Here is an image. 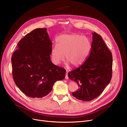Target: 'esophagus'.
<instances>
[{
  "instance_id": "obj_1",
  "label": "esophagus",
  "mask_w": 127,
  "mask_h": 127,
  "mask_svg": "<svg viewBox=\"0 0 127 127\" xmlns=\"http://www.w3.org/2000/svg\"><path fill=\"white\" fill-rule=\"evenodd\" d=\"M65 79H68V71H67V70H66V71Z\"/></svg>"
}]
</instances>
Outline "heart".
Here are the masks:
<instances>
[{"instance_id": "b5f03b06", "label": "heart", "mask_w": 127, "mask_h": 127, "mask_svg": "<svg viewBox=\"0 0 127 127\" xmlns=\"http://www.w3.org/2000/svg\"><path fill=\"white\" fill-rule=\"evenodd\" d=\"M92 48L90 40L78 34H63L56 39V46L51 51L53 62L59 64L64 60L72 66L77 67L87 59Z\"/></svg>"}]
</instances>
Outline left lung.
Returning <instances> with one entry per match:
<instances>
[{
    "mask_svg": "<svg viewBox=\"0 0 127 127\" xmlns=\"http://www.w3.org/2000/svg\"><path fill=\"white\" fill-rule=\"evenodd\" d=\"M90 54L80 66L68 73L78 90L72 96L83 101H90L100 95L110 83L112 74V55L102 37L93 33Z\"/></svg>",
    "mask_w": 127,
    "mask_h": 127,
    "instance_id": "1",
    "label": "left lung"
}]
</instances>
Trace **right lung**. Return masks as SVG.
<instances>
[{
	"mask_svg": "<svg viewBox=\"0 0 127 127\" xmlns=\"http://www.w3.org/2000/svg\"><path fill=\"white\" fill-rule=\"evenodd\" d=\"M52 44L46 28L33 30L18 43L11 58L12 75L26 96L42 98L57 81L65 78L66 70L50 60Z\"/></svg>",
	"mask_w": 127,
	"mask_h": 127,
	"instance_id": "right-lung-1",
	"label": "right lung"
}]
</instances>
